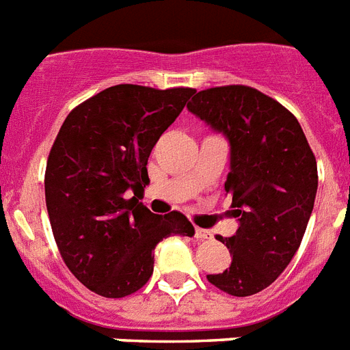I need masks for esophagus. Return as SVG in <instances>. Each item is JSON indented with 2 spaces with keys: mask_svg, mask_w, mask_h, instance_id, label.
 Here are the masks:
<instances>
[{
  "mask_svg": "<svg viewBox=\"0 0 350 350\" xmlns=\"http://www.w3.org/2000/svg\"><path fill=\"white\" fill-rule=\"evenodd\" d=\"M211 237H213V234H211V231H208V229L195 228V239L197 240H209Z\"/></svg>",
  "mask_w": 350,
  "mask_h": 350,
  "instance_id": "34e87169",
  "label": "esophagus"
}]
</instances>
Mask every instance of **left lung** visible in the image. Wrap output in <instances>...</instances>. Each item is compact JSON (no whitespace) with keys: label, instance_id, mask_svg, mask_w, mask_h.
<instances>
[{"label":"left lung","instance_id":"8db88e82","mask_svg":"<svg viewBox=\"0 0 350 350\" xmlns=\"http://www.w3.org/2000/svg\"><path fill=\"white\" fill-rule=\"evenodd\" d=\"M188 110L228 137L231 172L224 188L240 222L233 237L217 239L233 254L231 265L208 280L231 296L256 295L300 247L317 198V159L296 117L256 88L197 92Z\"/></svg>","mask_w":350,"mask_h":350}]
</instances>
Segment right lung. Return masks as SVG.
I'll list each match as a JSON object with an SVG mask.
<instances>
[{
  "instance_id": "obj_1",
  "label": "right lung",
  "mask_w": 350,
  "mask_h": 350,
  "mask_svg": "<svg viewBox=\"0 0 350 350\" xmlns=\"http://www.w3.org/2000/svg\"><path fill=\"white\" fill-rule=\"evenodd\" d=\"M191 94L110 86L75 106L52 144L44 198L55 244L70 273L105 298L133 295L150 280L162 239L195 234L183 213L161 217L137 198L150 183L153 146Z\"/></svg>"
}]
</instances>
